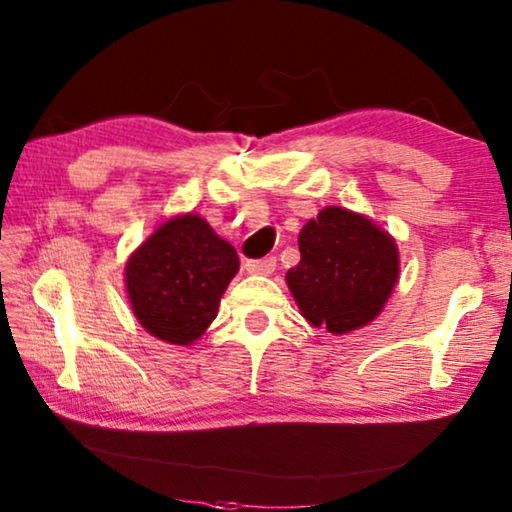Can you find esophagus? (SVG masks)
I'll return each mask as SVG.
<instances>
[{
  "label": "esophagus",
  "instance_id": "34e87169",
  "mask_svg": "<svg viewBox=\"0 0 512 512\" xmlns=\"http://www.w3.org/2000/svg\"><path fill=\"white\" fill-rule=\"evenodd\" d=\"M246 271L253 276H269L276 271V257H262V259H248Z\"/></svg>",
  "mask_w": 512,
  "mask_h": 512
}]
</instances>
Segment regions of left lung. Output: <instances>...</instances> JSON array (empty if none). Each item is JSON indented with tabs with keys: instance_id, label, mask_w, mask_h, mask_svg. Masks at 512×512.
<instances>
[{
	"instance_id": "left-lung-1",
	"label": "left lung",
	"mask_w": 512,
	"mask_h": 512,
	"mask_svg": "<svg viewBox=\"0 0 512 512\" xmlns=\"http://www.w3.org/2000/svg\"><path fill=\"white\" fill-rule=\"evenodd\" d=\"M301 262L287 287L301 315L333 335L361 329L393 294L400 273L395 239L370 218L326 207L299 234Z\"/></svg>"
}]
</instances>
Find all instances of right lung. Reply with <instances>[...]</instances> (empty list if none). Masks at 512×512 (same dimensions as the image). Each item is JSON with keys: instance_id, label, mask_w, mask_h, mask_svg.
I'll use <instances>...</instances> for the list:
<instances>
[{"instance_id": "obj_1", "label": "right lung", "mask_w": 512, "mask_h": 512, "mask_svg": "<svg viewBox=\"0 0 512 512\" xmlns=\"http://www.w3.org/2000/svg\"><path fill=\"white\" fill-rule=\"evenodd\" d=\"M239 255L197 213L165 220L126 262L133 315L154 338L193 345L218 315Z\"/></svg>"}]
</instances>
